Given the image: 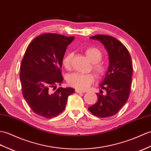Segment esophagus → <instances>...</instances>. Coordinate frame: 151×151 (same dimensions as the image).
<instances>
[{
	"label": "esophagus",
	"mask_w": 151,
	"mask_h": 151,
	"mask_svg": "<svg viewBox=\"0 0 151 151\" xmlns=\"http://www.w3.org/2000/svg\"><path fill=\"white\" fill-rule=\"evenodd\" d=\"M75 92L77 93H84L83 91H82L78 90V89H76L75 90Z\"/></svg>",
	"instance_id": "34e87169"
}]
</instances>
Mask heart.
Masks as SVG:
<instances>
[{
    "label": "heart",
    "mask_w": 151,
    "mask_h": 151,
    "mask_svg": "<svg viewBox=\"0 0 151 151\" xmlns=\"http://www.w3.org/2000/svg\"><path fill=\"white\" fill-rule=\"evenodd\" d=\"M85 52L87 58L93 64V69L96 75L99 77L103 76L107 72V67L103 63H100L103 56L101 51L95 47H89L86 48ZM72 57L71 53H68L63 58L62 64L65 69H71ZM94 79V76L92 74L73 73L68 76L67 82L69 86L76 89L84 91L89 88Z\"/></svg>",
    "instance_id": "1"
}]
</instances>
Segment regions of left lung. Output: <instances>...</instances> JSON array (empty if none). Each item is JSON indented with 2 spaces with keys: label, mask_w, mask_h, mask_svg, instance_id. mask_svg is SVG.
I'll return each mask as SVG.
<instances>
[{
  "label": "left lung",
  "mask_w": 151,
  "mask_h": 151,
  "mask_svg": "<svg viewBox=\"0 0 151 151\" xmlns=\"http://www.w3.org/2000/svg\"><path fill=\"white\" fill-rule=\"evenodd\" d=\"M91 39L100 41L109 55V64L102 82V90L96 94L98 101L88 108L93 114L100 118L110 117L116 114L127 102L131 90L132 66L131 55L120 41L113 37L96 35Z\"/></svg>",
  "instance_id": "8db88e82"
}]
</instances>
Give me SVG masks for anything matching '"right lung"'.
<instances>
[{
  "label": "right lung",
  "instance_id": "add662e5",
  "mask_svg": "<svg viewBox=\"0 0 151 151\" xmlns=\"http://www.w3.org/2000/svg\"><path fill=\"white\" fill-rule=\"evenodd\" d=\"M74 37L55 33L38 36L26 49L21 62L20 79L23 96L35 113L45 118L64 110L72 87L58 88L63 81L61 68L68 45Z\"/></svg>",
  "mask_w": 151,
  "mask_h": 151
}]
</instances>
